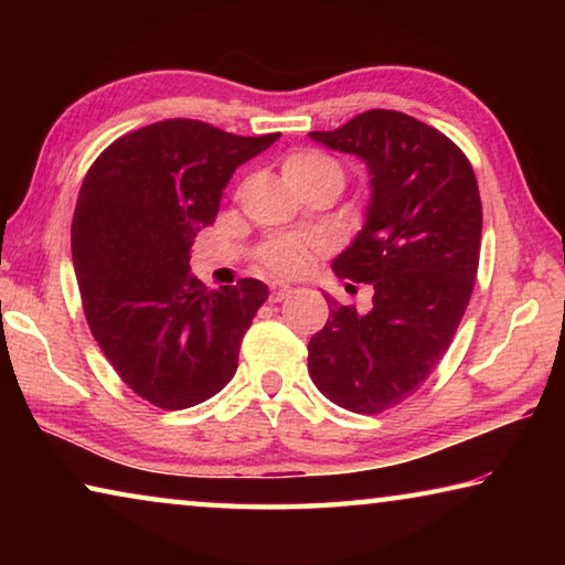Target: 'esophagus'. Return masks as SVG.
<instances>
[{"label": "esophagus", "instance_id": "1", "mask_svg": "<svg viewBox=\"0 0 565 565\" xmlns=\"http://www.w3.org/2000/svg\"><path fill=\"white\" fill-rule=\"evenodd\" d=\"M269 289H271V301H281V299H286V296L294 294V286L284 284V281H271Z\"/></svg>", "mask_w": 565, "mask_h": 565}]
</instances>
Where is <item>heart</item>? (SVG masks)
I'll return each instance as SVG.
<instances>
[{"mask_svg": "<svg viewBox=\"0 0 565 565\" xmlns=\"http://www.w3.org/2000/svg\"><path fill=\"white\" fill-rule=\"evenodd\" d=\"M284 179L301 181L321 174H331L343 179V171L337 159L321 154L317 149H299L284 159ZM319 238L313 236H279L274 242H266L259 248V264L266 271L276 276H299L306 271V266L313 262V256L319 254Z\"/></svg>", "mask_w": 565, "mask_h": 565, "instance_id": "heart-1", "label": "heart"}]
</instances>
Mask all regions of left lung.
<instances>
[{
  "label": "left lung",
  "instance_id": "obj_1",
  "mask_svg": "<svg viewBox=\"0 0 565 565\" xmlns=\"http://www.w3.org/2000/svg\"><path fill=\"white\" fill-rule=\"evenodd\" d=\"M309 137L361 157L374 189L366 224L333 262L339 279L371 286V309L327 296L309 374L337 406L381 414L424 386L463 319L481 254L478 181L446 134L404 111L369 109Z\"/></svg>",
  "mask_w": 565,
  "mask_h": 565
}]
</instances>
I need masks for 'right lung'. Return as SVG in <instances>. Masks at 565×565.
<instances>
[{"mask_svg": "<svg viewBox=\"0 0 565 565\" xmlns=\"http://www.w3.org/2000/svg\"><path fill=\"white\" fill-rule=\"evenodd\" d=\"M279 137L164 119L111 141L84 177L72 218L84 317L119 379L157 408L202 404L234 376L266 286L209 289L189 252L236 167Z\"/></svg>", "mask_w": 565, "mask_h": 565, "instance_id": "right-lung-1", "label": "right lung"}]
</instances>
